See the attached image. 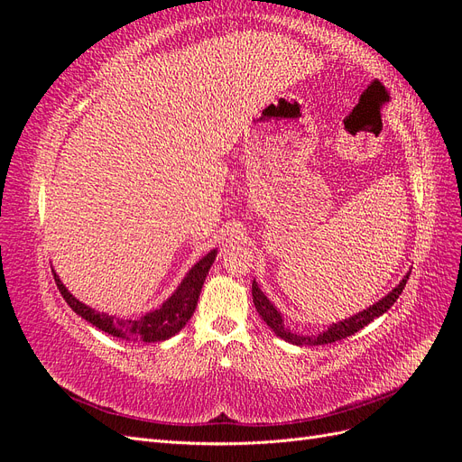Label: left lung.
Masks as SVG:
<instances>
[{
    "mask_svg": "<svg viewBox=\"0 0 462 462\" xmlns=\"http://www.w3.org/2000/svg\"><path fill=\"white\" fill-rule=\"evenodd\" d=\"M411 273H407L402 277V282L389 292V295H385L382 300H377L375 304H372L370 309L362 310L351 318H346L343 321H337V324H331L326 331H321L318 335H297L292 333L289 328H285L283 324V318H282V312H279L275 306L270 302V299L263 295V292L260 291L258 283L253 282V300H254V306L258 314L262 316V319L268 324L277 337H282L283 341L287 343H292V345H299V346H316V345H328V343H335V341H341L345 337H348V335L356 333L358 329H362L365 326H368L370 321H374L375 318H380L383 312H387L391 306H393L399 299V295L402 292L404 285H407V279H409Z\"/></svg>",
    "mask_w": 462,
    "mask_h": 462,
    "instance_id": "8db88e82",
    "label": "left lung"
}]
</instances>
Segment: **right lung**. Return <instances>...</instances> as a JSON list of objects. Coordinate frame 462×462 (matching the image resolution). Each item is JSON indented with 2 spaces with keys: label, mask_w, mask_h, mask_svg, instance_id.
<instances>
[{
  "label": "right lung",
  "mask_w": 462,
  "mask_h": 462,
  "mask_svg": "<svg viewBox=\"0 0 462 462\" xmlns=\"http://www.w3.org/2000/svg\"><path fill=\"white\" fill-rule=\"evenodd\" d=\"M217 256V250H209V253L197 262L190 268V272L185 275L183 282L177 287L173 295L167 299L158 310H152L146 316L138 319H123L116 316H107L104 312H97L85 302L77 300L67 287L61 283L60 275L53 272L55 285H58L60 292L63 295L65 302L71 306L73 312H77L80 318L90 321L92 326L102 329L114 337H121L127 341H144V343H158L173 337L175 333L185 328L187 321L190 319L194 309L199 304L200 291L204 285V279L212 268V263Z\"/></svg>",
  "instance_id": "right-lung-1"
}]
</instances>
